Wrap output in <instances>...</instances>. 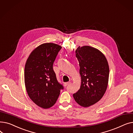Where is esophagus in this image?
Segmentation results:
<instances>
[{
	"mask_svg": "<svg viewBox=\"0 0 133 133\" xmlns=\"http://www.w3.org/2000/svg\"><path fill=\"white\" fill-rule=\"evenodd\" d=\"M69 84H71V82H66V83H64V86H67V85H69Z\"/></svg>",
	"mask_w": 133,
	"mask_h": 133,
	"instance_id": "34e87169",
	"label": "esophagus"
}]
</instances>
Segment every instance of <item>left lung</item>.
Instances as JSON below:
<instances>
[{
    "label": "left lung",
    "instance_id": "1",
    "mask_svg": "<svg viewBox=\"0 0 133 133\" xmlns=\"http://www.w3.org/2000/svg\"><path fill=\"white\" fill-rule=\"evenodd\" d=\"M80 66L81 82L73 94L75 101L83 107L93 105L101 100L108 86L109 68L104 55L97 49L79 46L75 51Z\"/></svg>",
    "mask_w": 133,
    "mask_h": 133
}]
</instances>
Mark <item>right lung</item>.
<instances>
[{
    "instance_id": "obj_1",
    "label": "right lung",
    "mask_w": 133,
    "mask_h": 133,
    "mask_svg": "<svg viewBox=\"0 0 133 133\" xmlns=\"http://www.w3.org/2000/svg\"><path fill=\"white\" fill-rule=\"evenodd\" d=\"M61 48L54 43L43 44L31 53L26 62L24 80L27 93L34 103L44 109L54 105L64 88L53 69Z\"/></svg>"
}]
</instances>
